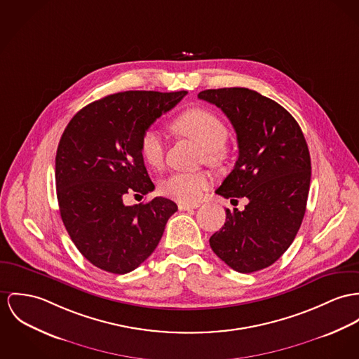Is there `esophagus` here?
I'll return each instance as SVG.
<instances>
[{
	"label": "esophagus",
	"instance_id": "34e87169",
	"mask_svg": "<svg viewBox=\"0 0 359 359\" xmlns=\"http://www.w3.org/2000/svg\"><path fill=\"white\" fill-rule=\"evenodd\" d=\"M199 206V203H179L177 208L179 210H191V209H196Z\"/></svg>",
	"mask_w": 359,
	"mask_h": 359
}]
</instances>
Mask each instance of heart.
<instances>
[{
  "instance_id": "obj_1",
  "label": "heart",
  "mask_w": 359,
  "mask_h": 359,
  "mask_svg": "<svg viewBox=\"0 0 359 359\" xmlns=\"http://www.w3.org/2000/svg\"><path fill=\"white\" fill-rule=\"evenodd\" d=\"M176 133L193 139L203 147L208 163H219L224 156V144L228 138L226 126L212 111L195 108L184 111L172 123ZM140 154L153 168H160L165 156V138L157 128H146L140 137ZM212 177L206 172H173L160 183V191L182 203L198 201L210 187Z\"/></svg>"
}]
</instances>
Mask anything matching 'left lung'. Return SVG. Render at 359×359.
I'll list each match as a JSON object with an SVG mask.
<instances>
[{"label": "left lung", "mask_w": 359, "mask_h": 359, "mask_svg": "<svg viewBox=\"0 0 359 359\" xmlns=\"http://www.w3.org/2000/svg\"><path fill=\"white\" fill-rule=\"evenodd\" d=\"M198 98L220 108L238 138V161L216 194L248 199L242 212L225 209L210 248L236 272L261 271L291 246L304 220L311 176L304 133L281 105L250 88L205 90Z\"/></svg>", "instance_id": "1"}]
</instances>
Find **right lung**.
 Listing matches in <instances>:
<instances>
[{
	"label": "right lung",
	"mask_w": 359,
	"mask_h": 359,
	"mask_svg": "<svg viewBox=\"0 0 359 359\" xmlns=\"http://www.w3.org/2000/svg\"><path fill=\"white\" fill-rule=\"evenodd\" d=\"M187 91H124L94 101L68 123L55 154L62 222L94 266L124 275L160 243L177 205L163 196L127 206L128 194L154 190L140 154V137Z\"/></svg>",
	"instance_id": "1"
}]
</instances>
